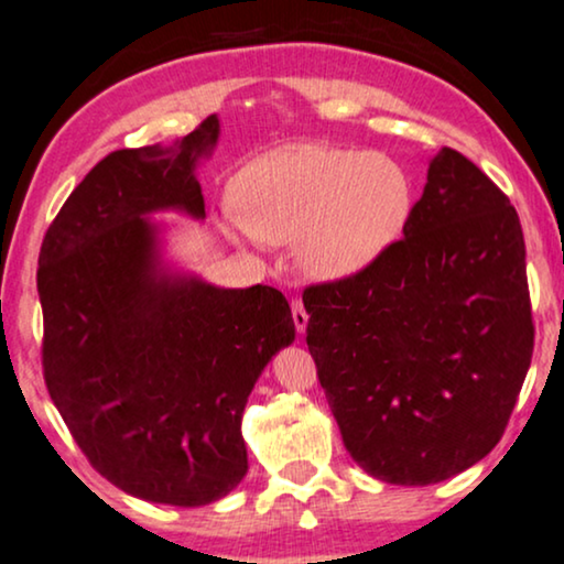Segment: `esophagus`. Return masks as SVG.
I'll return each instance as SVG.
<instances>
[{"label":"esophagus","instance_id":"esophagus-1","mask_svg":"<svg viewBox=\"0 0 564 564\" xmlns=\"http://www.w3.org/2000/svg\"><path fill=\"white\" fill-rule=\"evenodd\" d=\"M292 321H295L297 334H305V328H308V313H305L300 300H292Z\"/></svg>","mask_w":564,"mask_h":564}]
</instances>
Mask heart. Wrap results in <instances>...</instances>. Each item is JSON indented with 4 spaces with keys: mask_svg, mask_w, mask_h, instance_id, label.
I'll return each instance as SVG.
<instances>
[{
    "mask_svg": "<svg viewBox=\"0 0 564 564\" xmlns=\"http://www.w3.org/2000/svg\"><path fill=\"white\" fill-rule=\"evenodd\" d=\"M232 204V236L295 243L305 274L339 282L397 243L412 215V178L380 152L295 144L246 165Z\"/></svg>",
    "mask_w": 564,
    "mask_h": 564,
    "instance_id": "b5f03b06",
    "label": "heart"
}]
</instances>
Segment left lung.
I'll return each instance as SVG.
<instances>
[{
    "mask_svg": "<svg viewBox=\"0 0 564 564\" xmlns=\"http://www.w3.org/2000/svg\"><path fill=\"white\" fill-rule=\"evenodd\" d=\"M303 305L321 389L370 477L435 485L500 443L533 352L525 243L469 158L437 152L404 238Z\"/></svg>",
    "mask_w": 564,
    "mask_h": 564,
    "instance_id": "1",
    "label": "left lung"
}]
</instances>
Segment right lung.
<instances>
[{
  "label": "right lung",
  "instance_id": "1",
  "mask_svg": "<svg viewBox=\"0 0 564 564\" xmlns=\"http://www.w3.org/2000/svg\"><path fill=\"white\" fill-rule=\"evenodd\" d=\"M209 116L171 144L119 150L69 194L43 238V376L90 464L131 497L202 508L248 471L240 433L261 370L295 341L280 290L217 288L167 256L152 215L204 219L196 167Z\"/></svg>",
  "mask_w": 564,
  "mask_h": 564
}]
</instances>
